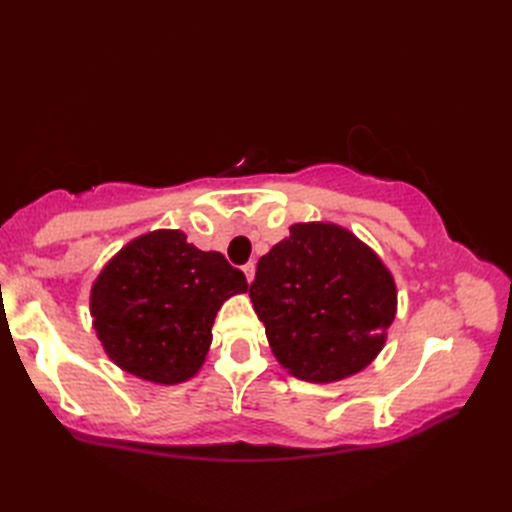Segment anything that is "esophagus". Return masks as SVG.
I'll return each instance as SVG.
<instances>
[{
	"label": "esophagus",
	"mask_w": 512,
	"mask_h": 512,
	"mask_svg": "<svg viewBox=\"0 0 512 512\" xmlns=\"http://www.w3.org/2000/svg\"><path fill=\"white\" fill-rule=\"evenodd\" d=\"M242 270H244V275H246L248 284H250V281H253V277H255V262H248Z\"/></svg>",
	"instance_id": "1"
}]
</instances>
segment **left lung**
I'll use <instances>...</instances> for the list:
<instances>
[{"label": "left lung", "instance_id": "left-lung-1", "mask_svg": "<svg viewBox=\"0 0 512 512\" xmlns=\"http://www.w3.org/2000/svg\"><path fill=\"white\" fill-rule=\"evenodd\" d=\"M248 295L277 361L310 383L361 372L396 317L394 277L336 224L290 226V237L257 262Z\"/></svg>", "mask_w": 512, "mask_h": 512}]
</instances>
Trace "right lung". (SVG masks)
I'll return each instance as SVG.
<instances>
[{"label":"right lung","mask_w":512,"mask_h":512,"mask_svg":"<svg viewBox=\"0 0 512 512\" xmlns=\"http://www.w3.org/2000/svg\"><path fill=\"white\" fill-rule=\"evenodd\" d=\"M246 290L244 273L222 253H204L182 231H154L101 270L90 310L96 336L118 367L176 385L202 367L222 303Z\"/></svg>","instance_id":"right-lung-1"}]
</instances>
